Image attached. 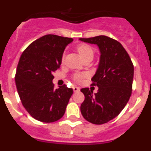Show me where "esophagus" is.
<instances>
[{"label":"esophagus","mask_w":151,"mask_h":151,"mask_svg":"<svg viewBox=\"0 0 151 151\" xmlns=\"http://www.w3.org/2000/svg\"><path fill=\"white\" fill-rule=\"evenodd\" d=\"M73 91L74 92H78L80 91L79 88L76 87V86H74V87L73 88Z\"/></svg>","instance_id":"34e87169"}]
</instances>
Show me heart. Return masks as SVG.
I'll use <instances>...</instances> for the list:
<instances>
[{
    "mask_svg": "<svg viewBox=\"0 0 151 151\" xmlns=\"http://www.w3.org/2000/svg\"><path fill=\"white\" fill-rule=\"evenodd\" d=\"M77 51L78 52L79 55L81 56V57L82 58V60L85 59V57H89V56L94 55V50L90 46L87 45H84V44H82V45H79L77 46ZM82 75L81 74H76L75 76V79L76 81H80V79L82 78Z\"/></svg>",
    "mask_w": 151,
    "mask_h": 151,
    "instance_id": "b5f03b06",
    "label": "heart"
}]
</instances>
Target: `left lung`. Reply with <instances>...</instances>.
I'll return each instance as SVG.
<instances>
[{"label":"left lung","mask_w":151,"mask_h":151,"mask_svg":"<svg viewBox=\"0 0 151 151\" xmlns=\"http://www.w3.org/2000/svg\"><path fill=\"white\" fill-rule=\"evenodd\" d=\"M80 41L96 45L101 57L92 85L98 87L97 93L88 88L81 89L85 101L81 113L89 122L106 123L116 117L123 110L132 94L134 66L129 54L119 41L105 35Z\"/></svg>","instance_id":"left-lung-1"}]
</instances>
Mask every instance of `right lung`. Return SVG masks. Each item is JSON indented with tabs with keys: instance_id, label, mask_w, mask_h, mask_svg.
Masks as SVG:
<instances>
[{
	"instance_id": "right-lung-1",
	"label": "right lung",
	"mask_w": 151,
	"mask_h": 151,
	"mask_svg": "<svg viewBox=\"0 0 151 151\" xmlns=\"http://www.w3.org/2000/svg\"><path fill=\"white\" fill-rule=\"evenodd\" d=\"M73 41L47 35L30 44L21 55L15 76L17 91L26 111L37 120L54 122L65 113L73 90L66 85L55 89L52 81L64 50Z\"/></svg>"
}]
</instances>
